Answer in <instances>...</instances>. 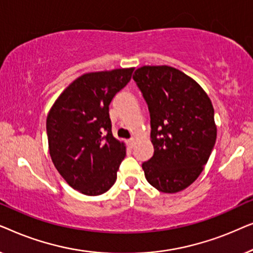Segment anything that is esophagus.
I'll return each mask as SVG.
<instances>
[{"instance_id": "34e87169", "label": "esophagus", "mask_w": 253, "mask_h": 253, "mask_svg": "<svg viewBox=\"0 0 253 253\" xmlns=\"http://www.w3.org/2000/svg\"><path fill=\"white\" fill-rule=\"evenodd\" d=\"M134 141H136V139H134V138H130V139H127V145H129V147H133V145H134Z\"/></svg>"}]
</instances>
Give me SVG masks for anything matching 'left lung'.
I'll use <instances>...</instances> for the list:
<instances>
[{
  "instance_id": "left-lung-1",
  "label": "left lung",
  "mask_w": 253,
  "mask_h": 253,
  "mask_svg": "<svg viewBox=\"0 0 253 253\" xmlns=\"http://www.w3.org/2000/svg\"><path fill=\"white\" fill-rule=\"evenodd\" d=\"M151 114L154 155L143 164L145 177L165 193L191 185L202 174L216 140L214 108L195 79L168 65L134 71Z\"/></svg>"
}]
</instances>
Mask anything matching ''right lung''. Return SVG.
<instances>
[{
    "instance_id": "1",
    "label": "right lung",
    "mask_w": 253,
    "mask_h": 253,
    "mask_svg": "<svg viewBox=\"0 0 253 253\" xmlns=\"http://www.w3.org/2000/svg\"><path fill=\"white\" fill-rule=\"evenodd\" d=\"M134 68L86 72L55 100L47 115L51 161L72 189L86 196L108 191L126 154L113 136L109 105Z\"/></svg>"
}]
</instances>
